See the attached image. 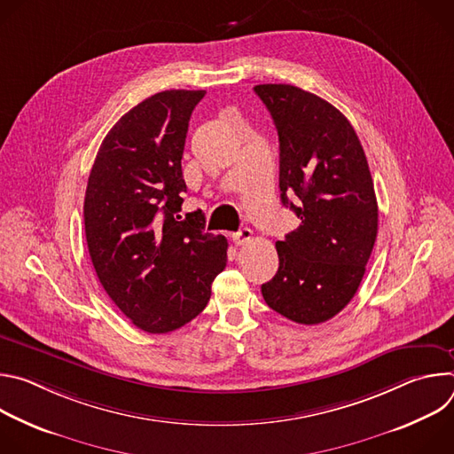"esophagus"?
<instances>
[{"label":"esophagus","instance_id":"esophagus-1","mask_svg":"<svg viewBox=\"0 0 454 454\" xmlns=\"http://www.w3.org/2000/svg\"><path fill=\"white\" fill-rule=\"evenodd\" d=\"M251 239H253V231H251L249 228H242L240 231H237V233L231 235V240H233L235 246H244V244L249 242Z\"/></svg>","mask_w":454,"mask_h":454}]
</instances>
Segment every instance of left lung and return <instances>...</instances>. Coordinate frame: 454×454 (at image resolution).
<instances>
[{
    "instance_id": "obj_1",
    "label": "left lung",
    "mask_w": 454,
    "mask_h": 454,
    "mask_svg": "<svg viewBox=\"0 0 454 454\" xmlns=\"http://www.w3.org/2000/svg\"><path fill=\"white\" fill-rule=\"evenodd\" d=\"M253 90L278 131L280 200L301 221L277 242L280 266L262 296L287 319L317 325L347 307L364 277L379 223L372 174L333 104L291 84Z\"/></svg>"
}]
</instances>
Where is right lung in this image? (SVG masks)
<instances>
[{
    "label": "right lung",
    "instance_id": "right-lung-1",
    "mask_svg": "<svg viewBox=\"0 0 454 454\" xmlns=\"http://www.w3.org/2000/svg\"><path fill=\"white\" fill-rule=\"evenodd\" d=\"M205 93L161 91L127 111L106 135L88 179L93 268L114 305L149 334L196 317L228 261V240L203 231L201 212L179 215L188 121Z\"/></svg>",
    "mask_w": 454,
    "mask_h": 454
}]
</instances>
